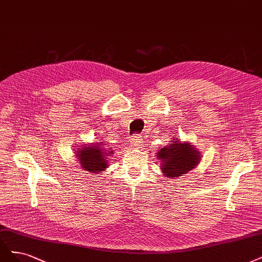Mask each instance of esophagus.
Returning a JSON list of instances; mask_svg holds the SVG:
<instances>
[{"mask_svg":"<svg viewBox=\"0 0 262 262\" xmlns=\"http://www.w3.org/2000/svg\"><path fill=\"white\" fill-rule=\"evenodd\" d=\"M142 139L139 137V135H133V137L130 139V144L133 147H138L141 146V141Z\"/></svg>","mask_w":262,"mask_h":262,"instance_id":"34e87169","label":"esophagus"}]
</instances>
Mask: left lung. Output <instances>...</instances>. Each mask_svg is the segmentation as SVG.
Here are the masks:
<instances>
[{
  "mask_svg": "<svg viewBox=\"0 0 262 262\" xmlns=\"http://www.w3.org/2000/svg\"><path fill=\"white\" fill-rule=\"evenodd\" d=\"M156 157L160 160V169L164 176L176 179L200 164L201 151L189 142H182L174 137L156 152Z\"/></svg>",
  "mask_w": 262,
  "mask_h": 262,
  "instance_id": "left-lung-1",
  "label": "left lung"
}]
</instances>
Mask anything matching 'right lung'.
<instances>
[{
  "label": "right lung",
  "instance_id": "1",
  "mask_svg": "<svg viewBox=\"0 0 262 262\" xmlns=\"http://www.w3.org/2000/svg\"><path fill=\"white\" fill-rule=\"evenodd\" d=\"M84 147L77 150V157L80 161L81 168L91 173H100L101 171L105 170L108 166L110 160L114 151L112 148L106 146L103 142L93 143L92 145L84 144Z\"/></svg>",
  "mask_w": 262,
  "mask_h": 262
}]
</instances>
